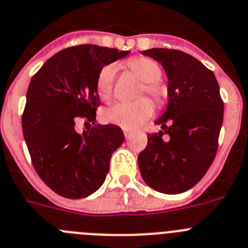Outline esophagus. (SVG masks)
<instances>
[{"instance_id":"1","label":"esophagus","mask_w":248,"mask_h":248,"mask_svg":"<svg viewBox=\"0 0 248 248\" xmlns=\"http://www.w3.org/2000/svg\"><path fill=\"white\" fill-rule=\"evenodd\" d=\"M124 137H126V140H129V137H131V135H132V132H131V131H128V129H124Z\"/></svg>"}]
</instances>
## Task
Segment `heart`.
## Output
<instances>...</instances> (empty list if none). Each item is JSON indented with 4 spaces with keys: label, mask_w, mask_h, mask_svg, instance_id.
Here are the masks:
<instances>
[{
    "label": "heart",
    "mask_w": 248,
    "mask_h": 248,
    "mask_svg": "<svg viewBox=\"0 0 248 248\" xmlns=\"http://www.w3.org/2000/svg\"><path fill=\"white\" fill-rule=\"evenodd\" d=\"M127 66L143 84L140 91V97L148 95L157 106L166 104L168 91L159 80L162 69L155 60L147 57H137L129 59ZM117 66L115 64L105 65L100 70L96 79V91L102 101L108 102L112 99L113 82ZM153 115V105L148 99H140L132 104H117L105 112V120L110 124H117L124 129H135L151 119Z\"/></svg>",
    "instance_id": "1"
}]
</instances>
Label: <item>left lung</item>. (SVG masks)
<instances>
[{
  "instance_id": "1",
  "label": "left lung",
  "mask_w": 248,
  "mask_h": 248,
  "mask_svg": "<svg viewBox=\"0 0 248 248\" xmlns=\"http://www.w3.org/2000/svg\"><path fill=\"white\" fill-rule=\"evenodd\" d=\"M143 54L166 70L169 101L155 121L163 131L147 136V147L138 155L140 175L159 193H184L202 180L215 159L224 101L213 71L191 55L166 48Z\"/></svg>"
}]
</instances>
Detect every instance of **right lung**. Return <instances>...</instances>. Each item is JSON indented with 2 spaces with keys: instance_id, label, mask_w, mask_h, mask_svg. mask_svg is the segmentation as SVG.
<instances>
[{
  "instance_id": "add662e5",
  "label": "right lung",
  "mask_w": 248,
  "mask_h": 248,
  "mask_svg": "<svg viewBox=\"0 0 248 248\" xmlns=\"http://www.w3.org/2000/svg\"><path fill=\"white\" fill-rule=\"evenodd\" d=\"M127 54L91 44L69 46L49 58L31 80L23 136L35 171L58 195L81 199L106 179L111 155L124 135L115 124H95L96 79L105 65ZM80 119L94 126L78 134Z\"/></svg>"
}]
</instances>
